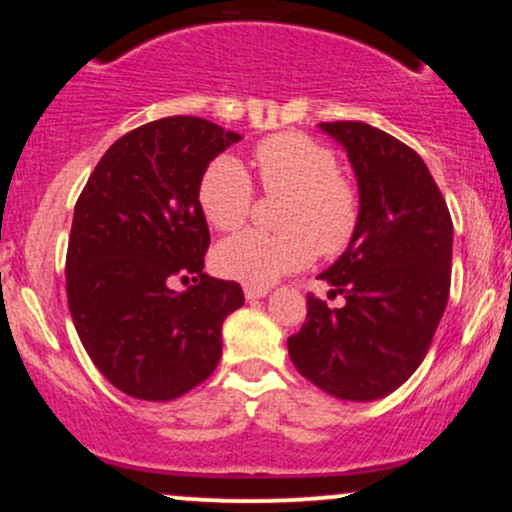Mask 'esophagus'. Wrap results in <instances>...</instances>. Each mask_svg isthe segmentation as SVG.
<instances>
[{
	"label": "esophagus",
	"mask_w": 512,
	"mask_h": 512,
	"mask_svg": "<svg viewBox=\"0 0 512 512\" xmlns=\"http://www.w3.org/2000/svg\"><path fill=\"white\" fill-rule=\"evenodd\" d=\"M269 293L267 286H245V298L255 301V298H264Z\"/></svg>",
	"instance_id": "34e87169"
}]
</instances>
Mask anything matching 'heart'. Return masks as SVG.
Here are the masks:
<instances>
[{
  "mask_svg": "<svg viewBox=\"0 0 512 512\" xmlns=\"http://www.w3.org/2000/svg\"><path fill=\"white\" fill-rule=\"evenodd\" d=\"M257 178L267 195H284L281 233L243 231L214 250L216 272L248 286H269L322 257H337L361 228V195L339 173L330 146L301 132H281L255 146ZM199 209L216 231H233L248 219L255 185L236 156H216L197 187Z\"/></svg>",
  "mask_w": 512,
  "mask_h": 512,
  "instance_id": "obj_1",
  "label": "heart"
}]
</instances>
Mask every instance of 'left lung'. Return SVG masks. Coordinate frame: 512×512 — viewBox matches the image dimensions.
<instances>
[{
    "instance_id": "8db88e82",
    "label": "left lung",
    "mask_w": 512,
    "mask_h": 512,
    "mask_svg": "<svg viewBox=\"0 0 512 512\" xmlns=\"http://www.w3.org/2000/svg\"><path fill=\"white\" fill-rule=\"evenodd\" d=\"M346 149L361 195V228L320 274L342 308L308 296L289 356L327 395H390L424 361L450 296L452 219L424 158L366 122H322Z\"/></svg>"
}]
</instances>
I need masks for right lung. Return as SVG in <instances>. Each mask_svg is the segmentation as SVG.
Returning <instances> with one entry per match:
<instances>
[{
	"label": "right lung",
	"mask_w": 512,
	"mask_h": 512,
	"mask_svg": "<svg viewBox=\"0 0 512 512\" xmlns=\"http://www.w3.org/2000/svg\"><path fill=\"white\" fill-rule=\"evenodd\" d=\"M240 142L202 117L149 122L105 151L74 207L67 301L86 354L117 390L170 402L209 378L221 325L245 303L236 281L204 274V168ZM175 278H192L175 292Z\"/></svg>",
	"instance_id": "1"
}]
</instances>
